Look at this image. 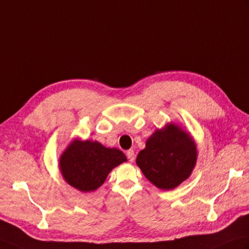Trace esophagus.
Returning <instances> with one entry per match:
<instances>
[{"label":"esophagus","instance_id":"esophagus-1","mask_svg":"<svg viewBox=\"0 0 249 249\" xmlns=\"http://www.w3.org/2000/svg\"><path fill=\"white\" fill-rule=\"evenodd\" d=\"M127 158H128V160L130 161V162H134L135 158H136V155H135L134 149H129V151H127Z\"/></svg>","mask_w":249,"mask_h":249}]
</instances>
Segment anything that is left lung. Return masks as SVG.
Returning a JSON list of instances; mask_svg holds the SVG:
<instances>
[{"label":"left lung","instance_id":"8db88e82","mask_svg":"<svg viewBox=\"0 0 249 249\" xmlns=\"http://www.w3.org/2000/svg\"><path fill=\"white\" fill-rule=\"evenodd\" d=\"M197 160V148L189 132L174 123L157 129L138 154L137 165L161 190H173L188 179Z\"/></svg>","mask_w":249,"mask_h":249}]
</instances>
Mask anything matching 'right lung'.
I'll list each match as a JSON object with an SVG mask.
<instances>
[{
	"label": "right lung",
	"instance_id": "right-lung-1",
	"mask_svg": "<svg viewBox=\"0 0 249 249\" xmlns=\"http://www.w3.org/2000/svg\"><path fill=\"white\" fill-rule=\"evenodd\" d=\"M125 161L126 156L118 148L75 139L60 156L59 169L71 187L80 192H91L105 182L112 169Z\"/></svg>",
	"mask_w": 249,
	"mask_h": 249
}]
</instances>
